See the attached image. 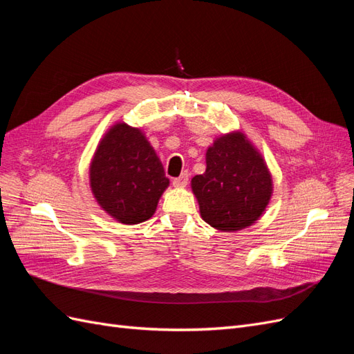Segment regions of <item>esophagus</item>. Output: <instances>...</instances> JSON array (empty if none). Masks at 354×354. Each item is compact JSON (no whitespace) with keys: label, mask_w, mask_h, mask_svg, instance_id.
<instances>
[{"label":"esophagus","mask_w":354,"mask_h":354,"mask_svg":"<svg viewBox=\"0 0 354 354\" xmlns=\"http://www.w3.org/2000/svg\"><path fill=\"white\" fill-rule=\"evenodd\" d=\"M187 181H189V173L187 171H185V173H181L178 177L173 178V185L176 187H183L187 185Z\"/></svg>","instance_id":"obj_1"}]
</instances>
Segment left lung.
<instances>
[{"mask_svg":"<svg viewBox=\"0 0 354 354\" xmlns=\"http://www.w3.org/2000/svg\"><path fill=\"white\" fill-rule=\"evenodd\" d=\"M203 221L236 232L260 218L272 196V177L261 155L242 133L217 138L207 151V169L192 178Z\"/></svg>","mask_w":354,"mask_h":354,"instance_id":"obj_1","label":"left lung"}]
</instances>
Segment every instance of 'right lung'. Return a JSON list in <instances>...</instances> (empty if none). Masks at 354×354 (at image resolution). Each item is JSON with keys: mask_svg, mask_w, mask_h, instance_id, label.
Returning <instances> with one entry per match:
<instances>
[{"mask_svg": "<svg viewBox=\"0 0 354 354\" xmlns=\"http://www.w3.org/2000/svg\"><path fill=\"white\" fill-rule=\"evenodd\" d=\"M91 190L100 207L124 224L153 216L169 180L138 128L116 124L103 137L90 167Z\"/></svg>", "mask_w": 354, "mask_h": 354, "instance_id": "right-lung-1", "label": "right lung"}]
</instances>
